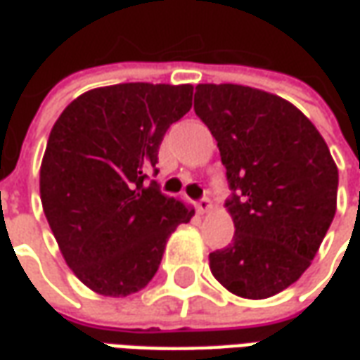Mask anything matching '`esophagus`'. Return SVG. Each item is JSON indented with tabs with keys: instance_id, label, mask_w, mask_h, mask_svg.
Listing matches in <instances>:
<instances>
[{
	"instance_id": "esophagus-1",
	"label": "esophagus",
	"mask_w": 360,
	"mask_h": 360,
	"mask_svg": "<svg viewBox=\"0 0 360 360\" xmlns=\"http://www.w3.org/2000/svg\"><path fill=\"white\" fill-rule=\"evenodd\" d=\"M195 207H198V211H200V213H209V211L213 209V203H211V200H209V198H203V200H200L198 203H195Z\"/></svg>"
}]
</instances>
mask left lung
Segmentation results:
<instances>
[{
	"mask_svg": "<svg viewBox=\"0 0 360 360\" xmlns=\"http://www.w3.org/2000/svg\"><path fill=\"white\" fill-rule=\"evenodd\" d=\"M193 110L217 139L233 198V242L209 254L217 281L242 298L274 297L312 264L338 209V167L295 104L252 86H195Z\"/></svg>",
	"mask_w": 360,
	"mask_h": 360,
	"instance_id": "1",
	"label": "left lung"
}]
</instances>
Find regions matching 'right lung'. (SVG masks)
<instances>
[{"label":"right lung","instance_id":"add662e5","mask_svg":"<svg viewBox=\"0 0 360 360\" xmlns=\"http://www.w3.org/2000/svg\"><path fill=\"white\" fill-rule=\"evenodd\" d=\"M192 85L120 83L77 96L56 120L40 200L65 264L103 297L149 285L176 226L193 211L145 170L159 162L167 129L192 108Z\"/></svg>","mask_w":360,"mask_h":360}]
</instances>
